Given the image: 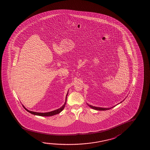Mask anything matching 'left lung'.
I'll return each mask as SVG.
<instances>
[{
	"mask_svg": "<svg viewBox=\"0 0 150 150\" xmlns=\"http://www.w3.org/2000/svg\"><path fill=\"white\" fill-rule=\"evenodd\" d=\"M121 103H122V102H121ZM87 105H88V106L89 107H91V108H93V109H95V110H109V109H111L110 108H100V107H94V106H91V105H88V103H87ZM114 107H115V106H114ZM113 107H112V108H113Z\"/></svg>",
	"mask_w": 150,
	"mask_h": 150,
	"instance_id": "8db88e82",
	"label": "left lung"
}]
</instances>
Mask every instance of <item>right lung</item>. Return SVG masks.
<instances>
[{"label":"right lung","mask_w":150,"mask_h":150,"mask_svg":"<svg viewBox=\"0 0 150 150\" xmlns=\"http://www.w3.org/2000/svg\"><path fill=\"white\" fill-rule=\"evenodd\" d=\"M67 94H68V93H67ZM67 97H66V101H65V103H64L63 106H62V107H61V108H59V109H57V110L52 111L49 112H45V113H40V112H36L31 111L28 110V109H27L26 108H25L24 106H23V107L27 111H28L29 112H30V113H31V114H33V115H40V116H44V117H49V116H52V115H57V114L60 113V112H61L64 109V107H65V105H66V103H67Z\"/></svg>","instance_id":"add662e5"}]
</instances>
